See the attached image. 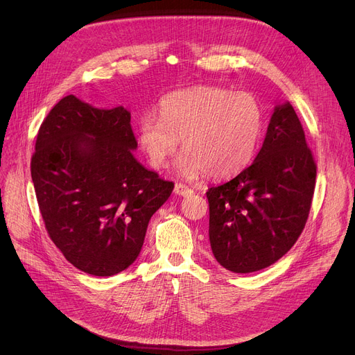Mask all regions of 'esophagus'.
<instances>
[{
  "instance_id": "esophagus-1",
  "label": "esophagus",
  "mask_w": 355,
  "mask_h": 355,
  "mask_svg": "<svg viewBox=\"0 0 355 355\" xmlns=\"http://www.w3.org/2000/svg\"><path fill=\"white\" fill-rule=\"evenodd\" d=\"M174 193H175L177 196L189 197V196H191V194H193V190H191V189H189L187 185H185V184L177 182V184H175V187H174Z\"/></svg>"
}]
</instances>
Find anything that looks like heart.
<instances>
[{
    "label": "heart",
    "mask_w": 355,
    "mask_h": 355,
    "mask_svg": "<svg viewBox=\"0 0 355 355\" xmlns=\"http://www.w3.org/2000/svg\"><path fill=\"white\" fill-rule=\"evenodd\" d=\"M263 132V112L249 93L200 86L166 95L159 116L145 114L138 142L151 166L164 168L182 139L181 175L230 178L252 162Z\"/></svg>",
    "instance_id": "heart-1"
}]
</instances>
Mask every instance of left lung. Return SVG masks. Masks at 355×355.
<instances>
[{"label":"left lung","instance_id":"1","mask_svg":"<svg viewBox=\"0 0 355 355\" xmlns=\"http://www.w3.org/2000/svg\"><path fill=\"white\" fill-rule=\"evenodd\" d=\"M316 165L289 102L275 106L262 148L233 180L207 191L209 236L217 262L234 273L273 265L301 236Z\"/></svg>","mask_w":355,"mask_h":355}]
</instances>
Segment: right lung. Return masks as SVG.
<instances>
[{"label":"right lung","instance_id":"1","mask_svg":"<svg viewBox=\"0 0 355 355\" xmlns=\"http://www.w3.org/2000/svg\"><path fill=\"white\" fill-rule=\"evenodd\" d=\"M138 142L123 106L99 109L63 98L43 121L31 178L46 230L69 262L112 276L135 262L153 214L171 196L137 161Z\"/></svg>","mask_w":355,"mask_h":355}]
</instances>
